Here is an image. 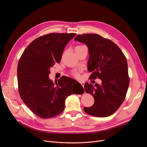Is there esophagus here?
Wrapping results in <instances>:
<instances>
[{
  "label": "esophagus",
  "mask_w": 147,
  "mask_h": 147,
  "mask_svg": "<svg viewBox=\"0 0 147 147\" xmlns=\"http://www.w3.org/2000/svg\"><path fill=\"white\" fill-rule=\"evenodd\" d=\"M80 84H81V86H82L83 87H84V84H85L84 82H80Z\"/></svg>",
  "instance_id": "obj_1"
}]
</instances>
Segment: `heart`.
<instances>
[{
    "label": "heart",
    "instance_id": "heart-1",
    "mask_svg": "<svg viewBox=\"0 0 147 147\" xmlns=\"http://www.w3.org/2000/svg\"><path fill=\"white\" fill-rule=\"evenodd\" d=\"M75 76H76V77H78V75L77 74H75Z\"/></svg>",
    "mask_w": 147,
    "mask_h": 147
}]
</instances>
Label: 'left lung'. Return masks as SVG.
Returning a JSON list of instances; mask_svg holds the SVG:
<instances>
[{
	"label": "left lung",
	"instance_id": "left-lung-1",
	"mask_svg": "<svg viewBox=\"0 0 147 147\" xmlns=\"http://www.w3.org/2000/svg\"><path fill=\"white\" fill-rule=\"evenodd\" d=\"M74 40L88 48L87 67L92 72L90 78L102 80L100 85L85 84L86 92L95 101L91 107L84 109L94 116H109L119 108L126 96L130 83L126 58L113 41L98 34L78 35Z\"/></svg>",
	"mask_w": 147,
	"mask_h": 147
}]
</instances>
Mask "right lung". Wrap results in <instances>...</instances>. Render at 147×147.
<instances>
[{
	"mask_svg": "<svg viewBox=\"0 0 147 147\" xmlns=\"http://www.w3.org/2000/svg\"><path fill=\"white\" fill-rule=\"evenodd\" d=\"M76 35L51 33L40 36L31 42L19 59L20 96L27 107L40 118L60 114L65 109L66 98L73 94H80L71 89L73 82L84 91L80 84L71 78L60 77L55 84L49 78L50 67L59 63L65 47Z\"/></svg>",
	"mask_w": 147,
	"mask_h": 147,
	"instance_id": "obj_1",
	"label": "right lung"
}]
</instances>
